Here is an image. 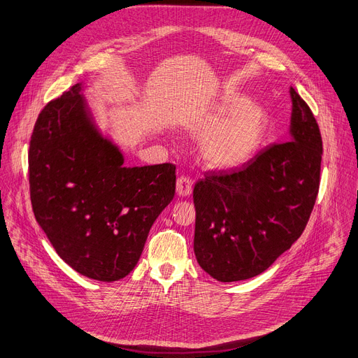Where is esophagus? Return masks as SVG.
Returning a JSON list of instances; mask_svg holds the SVG:
<instances>
[{"label":"esophagus","mask_w":358,"mask_h":358,"mask_svg":"<svg viewBox=\"0 0 358 358\" xmlns=\"http://www.w3.org/2000/svg\"><path fill=\"white\" fill-rule=\"evenodd\" d=\"M193 189V181L186 177V176H181L177 180V193L178 196H189L192 193Z\"/></svg>","instance_id":"esophagus-1"}]
</instances>
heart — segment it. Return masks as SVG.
<instances>
[{"instance_id":"b5f03b06","label":"heart","mask_w":358,"mask_h":358,"mask_svg":"<svg viewBox=\"0 0 358 358\" xmlns=\"http://www.w3.org/2000/svg\"><path fill=\"white\" fill-rule=\"evenodd\" d=\"M266 129V112L241 92L224 94L190 124L192 134L205 138V162L221 171L245 166L261 148Z\"/></svg>"}]
</instances>
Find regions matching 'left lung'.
<instances>
[{"mask_svg": "<svg viewBox=\"0 0 358 358\" xmlns=\"http://www.w3.org/2000/svg\"><path fill=\"white\" fill-rule=\"evenodd\" d=\"M287 141L236 171H208L194 184V255L220 282L266 271L306 230L319 194L322 134L308 104L290 88Z\"/></svg>", "mask_w": 358, "mask_h": 358, "instance_id": "8db88e82", "label": "left lung"}]
</instances>
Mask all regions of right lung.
Here are the masks:
<instances>
[{
	"mask_svg": "<svg viewBox=\"0 0 358 358\" xmlns=\"http://www.w3.org/2000/svg\"><path fill=\"white\" fill-rule=\"evenodd\" d=\"M81 85L39 113L29 144L34 215L59 257L90 279L115 282L140 259L176 193V165L124 166L91 124Z\"/></svg>",
	"mask_w": 358,
	"mask_h": 358,
	"instance_id": "obj_1",
	"label": "right lung"
}]
</instances>
